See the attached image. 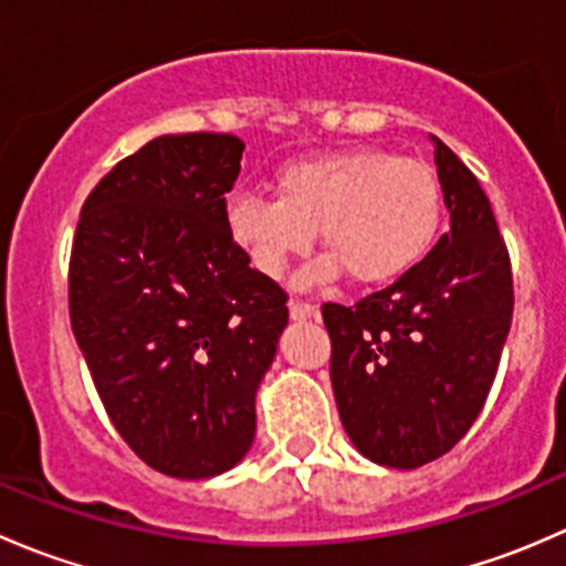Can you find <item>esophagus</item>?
Wrapping results in <instances>:
<instances>
[{
	"label": "esophagus",
	"instance_id": "34e87169",
	"mask_svg": "<svg viewBox=\"0 0 566 566\" xmlns=\"http://www.w3.org/2000/svg\"><path fill=\"white\" fill-rule=\"evenodd\" d=\"M290 317H293V319L317 317V306L306 304V301H290Z\"/></svg>",
	"mask_w": 566,
	"mask_h": 566
}]
</instances>
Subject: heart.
<instances>
[{"mask_svg":"<svg viewBox=\"0 0 566 566\" xmlns=\"http://www.w3.org/2000/svg\"><path fill=\"white\" fill-rule=\"evenodd\" d=\"M276 199L227 205V227L268 276L306 254L319 230L328 256L306 279L325 282L345 268L353 282H389L408 271L441 224V182L430 164L361 147L304 158L279 169Z\"/></svg>","mask_w":566,"mask_h":566,"instance_id":"obj_1","label":"heart"}]
</instances>
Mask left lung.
<instances>
[{
    "mask_svg": "<svg viewBox=\"0 0 566 566\" xmlns=\"http://www.w3.org/2000/svg\"><path fill=\"white\" fill-rule=\"evenodd\" d=\"M449 230L421 262L353 306L323 304L331 386L353 447L419 468L471 430L512 323L510 251L488 193L432 136Z\"/></svg>",
    "mask_w": 566,
    "mask_h": 566,
    "instance_id": "1",
    "label": "left lung"
}]
</instances>
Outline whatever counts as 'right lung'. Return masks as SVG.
Returning a JSON list of instances; mask_svg holds the SVG:
<instances>
[{
    "mask_svg": "<svg viewBox=\"0 0 566 566\" xmlns=\"http://www.w3.org/2000/svg\"><path fill=\"white\" fill-rule=\"evenodd\" d=\"M232 134H167L90 191L67 271L71 325L114 430L175 479L230 471L254 441V394L287 293L227 227Z\"/></svg>",
    "mask_w": 566,
    "mask_h": 566,
    "instance_id": "obj_1",
    "label": "right lung"
}]
</instances>
